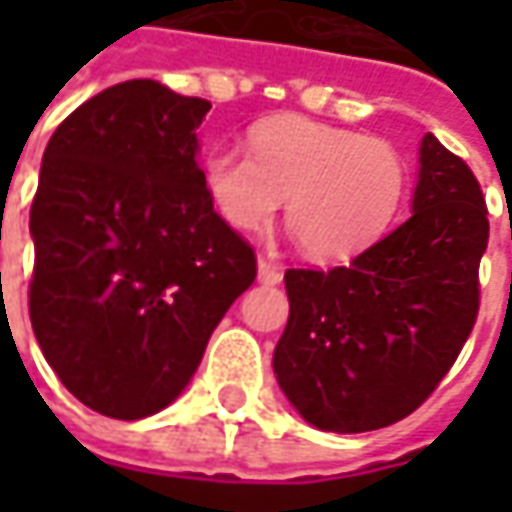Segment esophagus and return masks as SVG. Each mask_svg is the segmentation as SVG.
Masks as SVG:
<instances>
[{"label":"esophagus","instance_id":"1","mask_svg":"<svg viewBox=\"0 0 512 512\" xmlns=\"http://www.w3.org/2000/svg\"><path fill=\"white\" fill-rule=\"evenodd\" d=\"M259 282L262 285H279L282 282V270L273 262H267V259H259Z\"/></svg>","mask_w":512,"mask_h":512}]
</instances>
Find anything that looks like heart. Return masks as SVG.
<instances>
[{
	"label": "heart",
	"mask_w": 512,
	"mask_h": 512,
	"mask_svg": "<svg viewBox=\"0 0 512 512\" xmlns=\"http://www.w3.org/2000/svg\"><path fill=\"white\" fill-rule=\"evenodd\" d=\"M210 205L236 230H262L287 199V225L313 259H350L396 219L407 168L390 142L276 116L250 133V153L213 148L202 165Z\"/></svg>",
	"instance_id": "b5f03b06"
}]
</instances>
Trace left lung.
I'll return each mask as SVG.
<instances>
[{"instance_id": "1", "label": "left lung", "mask_w": 512, "mask_h": 512, "mask_svg": "<svg viewBox=\"0 0 512 512\" xmlns=\"http://www.w3.org/2000/svg\"><path fill=\"white\" fill-rule=\"evenodd\" d=\"M487 207L473 170L427 133L413 216L347 267L287 270L276 382L307 424L364 433L410 416L479 313Z\"/></svg>"}]
</instances>
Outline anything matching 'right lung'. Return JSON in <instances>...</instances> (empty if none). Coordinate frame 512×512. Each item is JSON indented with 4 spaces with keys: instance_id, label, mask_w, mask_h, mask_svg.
I'll return each mask as SVG.
<instances>
[{
    "instance_id": "add662e5",
    "label": "right lung",
    "mask_w": 512,
    "mask_h": 512,
    "mask_svg": "<svg viewBox=\"0 0 512 512\" xmlns=\"http://www.w3.org/2000/svg\"><path fill=\"white\" fill-rule=\"evenodd\" d=\"M207 99L130 79L50 136L30 207V325L79 402L110 419L165 410L256 279L196 162Z\"/></svg>"
}]
</instances>
